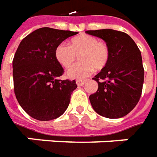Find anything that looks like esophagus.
<instances>
[{
    "label": "esophagus",
    "mask_w": 157,
    "mask_h": 157,
    "mask_svg": "<svg viewBox=\"0 0 157 157\" xmlns=\"http://www.w3.org/2000/svg\"><path fill=\"white\" fill-rule=\"evenodd\" d=\"M85 80H76V84H77V86H83L84 84H85Z\"/></svg>",
    "instance_id": "1"
}]
</instances>
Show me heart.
I'll return each instance as SVG.
<instances>
[{
  "label": "heart",
  "mask_w": 157,
  "mask_h": 157,
  "mask_svg": "<svg viewBox=\"0 0 157 157\" xmlns=\"http://www.w3.org/2000/svg\"><path fill=\"white\" fill-rule=\"evenodd\" d=\"M78 56L81 62L67 72L68 77L71 79H83L94 69H104L109 63L110 51L106 42L89 35L74 37L70 40L69 47L62 43L55 49L56 60L64 69H70Z\"/></svg>",
  "instance_id": "obj_1"
}]
</instances>
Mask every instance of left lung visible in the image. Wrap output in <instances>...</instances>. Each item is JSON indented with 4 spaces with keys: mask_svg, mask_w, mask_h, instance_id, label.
Returning a JSON list of instances; mask_svg holds the SVG:
<instances>
[{
    "mask_svg": "<svg viewBox=\"0 0 157 157\" xmlns=\"http://www.w3.org/2000/svg\"><path fill=\"white\" fill-rule=\"evenodd\" d=\"M108 44V64L94 76L96 93L89 96L94 109L102 117L117 119L133 109L142 94L144 71L141 52L128 34L110 29L86 30Z\"/></svg>",
    "mask_w": 157,
    "mask_h": 157,
    "instance_id": "left-lung-1",
    "label": "left lung"
}]
</instances>
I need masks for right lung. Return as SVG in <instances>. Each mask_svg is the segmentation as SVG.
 I'll return each mask as SVG.
<instances>
[{"label":"right lung","mask_w":157,"mask_h":157,"mask_svg":"<svg viewBox=\"0 0 157 157\" xmlns=\"http://www.w3.org/2000/svg\"><path fill=\"white\" fill-rule=\"evenodd\" d=\"M77 32L40 28L25 37L13 60L14 94L25 112L38 121H50L63 115L75 81L59 80L63 67L55 58V49Z\"/></svg>","instance_id":"right-lung-1"}]
</instances>
